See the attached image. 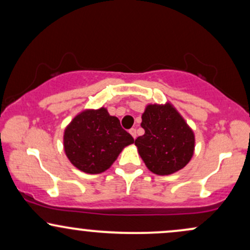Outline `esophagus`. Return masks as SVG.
I'll use <instances>...</instances> for the list:
<instances>
[{
    "instance_id": "1",
    "label": "esophagus",
    "mask_w": 250,
    "mask_h": 250,
    "mask_svg": "<svg viewBox=\"0 0 250 250\" xmlns=\"http://www.w3.org/2000/svg\"><path fill=\"white\" fill-rule=\"evenodd\" d=\"M129 133H130V135H131V136L134 137V139H136V136H137V134H136V129H135V128H131L130 130H129Z\"/></svg>"
}]
</instances>
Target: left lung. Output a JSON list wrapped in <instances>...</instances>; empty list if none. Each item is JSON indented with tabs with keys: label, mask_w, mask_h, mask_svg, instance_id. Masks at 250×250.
Returning <instances> with one entry per match:
<instances>
[{
	"label": "left lung",
	"mask_w": 250,
	"mask_h": 250,
	"mask_svg": "<svg viewBox=\"0 0 250 250\" xmlns=\"http://www.w3.org/2000/svg\"><path fill=\"white\" fill-rule=\"evenodd\" d=\"M141 127L145 134L135 140V146L151 173L165 176L188 165L194 155L195 134L170 102L148 104Z\"/></svg>",
	"instance_id": "left-lung-1"
}]
</instances>
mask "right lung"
Instances as JSON below:
<instances>
[{
  "mask_svg": "<svg viewBox=\"0 0 250 250\" xmlns=\"http://www.w3.org/2000/svg\"><path fill=\"white\" fill-rule=\"evenodd\" d=\"M131 135L107 108L84 109L71 120L63 133V148L74 167L87 174H100L111 167Z\"/></svg>",
  "mask_w": 250,
  "mask_h": 250,
  "instance_id": "1",
  "label": "right lung"
}]
</instances>
